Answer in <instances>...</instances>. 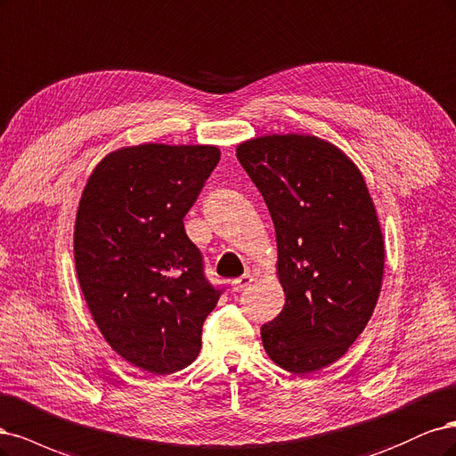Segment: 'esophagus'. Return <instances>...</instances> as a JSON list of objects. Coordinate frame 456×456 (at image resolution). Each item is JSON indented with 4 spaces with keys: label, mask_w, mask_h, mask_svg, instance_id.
<instances>
[{
    "label": "esophagus",
    "mask_w": 456,
    "mask_h": 456,
    "mask_svg": "<svg viewBox=\"0 0 456 456\" xmlns=\"http://www.w3.org/2000/svg\"><path fill=\"white\" fill-rule=\"evenodd\" d=\"M252 282H254V276L252 274H242L240 278H237V281L231 282V288H232V291H240V289H244L246 286H249Z\"/></svg>",
    "instance_id": "obj_1"
}]
</instances>
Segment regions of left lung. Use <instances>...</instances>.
<instances>
[{"label":"left lung","mask_w":456,"mask_h":456,"mask_svg":"<svg viewBox=\"0 0 456 456\" xmlns=\"http://www.w3.org/2000/svg\"><path fill=\"white\" fill-rule=\"evenodd\" d=\"M276 232L286 303L261 328L267 356L308 375L339 360L370 322L383 286L385 239L370 189L343 150L313 134L237 145Z\"/></svg>","instance_id":"8db88e82"}]
</instances>
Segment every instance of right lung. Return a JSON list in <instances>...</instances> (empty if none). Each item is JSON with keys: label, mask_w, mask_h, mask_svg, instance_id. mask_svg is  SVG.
Returning <instances> with one entry per match:
<instances>
[{"label": "right lung", "mask_w": 456, "mask_h": 456, "mask_svg": "<svg viewBox=\"0 0 456 456\" xmlns=\"http://www.w3.org/2000/svg\"><path fill=\"white\" fill-rule=\"evenodd\" d=\"M219 155L202 143L119 148L94 167L79 200L73 257L86 306L117 354L153 375L199 356L219 299L183 229Z\"/></svg>", "instance_id": "1"}]
</instances>
